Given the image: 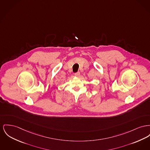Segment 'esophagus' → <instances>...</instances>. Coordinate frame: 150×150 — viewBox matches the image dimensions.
I'll use <instances>...</instances> for the list:
<instances>
[{
    "label": "esophagus",
    "instance_id": "34e87169",
    "mask_svg": "<svg viewBox=\"0 0 150 150\" xmlns=\"http://www.w3.org/2000/svg\"><path fill=\"white\" fill-rule=\"evenodd\" d=\"M80 72H77L76 73H75V76H79Z\"/></svg>",
    "mask_w": 150,
    "mask_h": 150
}]
</instances>
